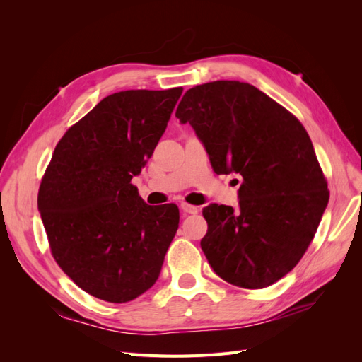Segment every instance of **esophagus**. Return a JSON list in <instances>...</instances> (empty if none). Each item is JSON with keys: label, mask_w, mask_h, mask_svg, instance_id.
Returning a JSON list of instances; mask_svg holds the SVG:
<instances>
[{"label": "esophagus", "mask_w": 362, "mask_h": 362, "mask_svg": "<svg viewBox=\"0 0 362 362\" xmlns=\"http://www.w3.org/2000/svg\"><path fill=\"white\" fill-rule=\"evenodd\" d=\"M181 210L184 213H189V214H198L199 213V206H194V205H190L187 202H181Z\"/></svg>", "instance_id": "obj_1"}]
</instances>
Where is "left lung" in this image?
Segmentation results:
<instances>
[{"mask_svg": "<svg viewBox=\"0 0 362 362\" xmlns=\"http://www.w3.org/2000/svg\"><path fill=\"white\" fill-rule=\"evenodd\" d=\"M190 124L216 173H240L238 208L210 204L201 247L216 275L243 288L286 276L308 249L329 201L303 125L255 86L213 81L185 92Z\"/></svg>", "mask_w": 362, "mask_h": 362, "instance_id": "1", "label": "left lung"}]
</instances>
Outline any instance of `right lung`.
<instances>
[{
    "instance_id": "obj_1",
    "label": "right lung",
    "mask_w": 362,
    "mask_h": 362,
    "mask_svg": "<svg viewBox=\"0 0 362 362\" xmlns=\"http://www.w3.org/2000/svg\"><path fill=\"white\" fill-rule=\"evenodd\" d=\"M182 87L108 95L60 139L37 208L52 257L86 293L129 302L154 286L177 234L175 204L154 208L131 180L168 127Z\"/></svg>"
}]
</instances>
